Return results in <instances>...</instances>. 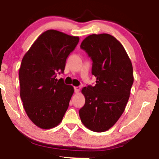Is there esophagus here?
I'll return each instance as SVG.
<instances>
[{"mask_svg": "<svg viewBox=\"0 0 159 159\" xmlns=\"http://www.w3.org/2000/svg\"><path fill=\"white\" fill-rule=\"evenodd\" d=\"M80 90V87H79V86H76V87H74V90H75V93H79Z\"/></svg>", "mask_w": 159, "mask_h": 159, "instance_id": "esophagus-1", "label": "esophagus"}]
</instances>
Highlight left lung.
<instances>
[{
	"mask_svg": "<svg viewBox=\"0 0 159 159\" xmlns=\"http://www.w3.org/2000/svg\"><path fill=\"white\" fill-rule=\"evenodd\" d=\"M80 48L92 59L97 80L94 87L81 90L85 103L79 116L86 128L102 133L111 128L124 111L134 80L133 65L123 45L110 34L90 35Z\"/></svg>",
	"mask_w": 159,
	"mask_h": 159,
	"instance_id": "obj_1",
	"label": "left lung"
}]
</instances>
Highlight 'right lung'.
Instances as JSON below:
<instances>
[{"mask_svg": "<svg viewBox=\"0 0 159 159\" xmlns=\"http://www.w3.org/2000/svg\"><path fill=\"white\" fill-rule=\"evenodd\" d=\"M79 41V36L50 29L38 37L21 60L20 97L29 119L40 128L56 127L68 109L74 87L55 78L64 72Z\"/></svg>", "mask_w": 159, "mask_h": 159, "instance_id": "1", "label": "right lung"}]
</instances>
